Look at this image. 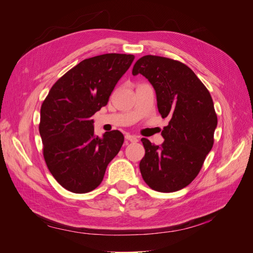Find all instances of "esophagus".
I'll return each instance as SVG.
<instances>
[{
  "label": "esophagus",
  "instance_id": "1",
  "mask_svg": "<svg viewBox=\"0 0 253 253\" xmlns=\"http://www.w3.org/2000/svg\"><path fill=\"white\" fill-rule=\"evenodd\" d=\"M126 139L129 142H137L138 141V138H137L136 136H133V135H126Z\"/></svg>",
  "mask_w": 253,
  "mask_h": 253
}]
</instances>
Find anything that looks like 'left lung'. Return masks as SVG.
<instances>
[{
    "label": "left lung",
    "mask_w": 253,
    "mask_h": 253,
    "mask_svg": "<svg viewBox=\"0 0 253 253\" xmlns=\"http://www.w3.org/2000/svg\"><path fill=\"white\" fill-rule=\"evenodd\" d=\"M132 74H141L155 89L158 112L170 119L162 145L142 138L145 154L142 178L158 192H175L190 185L213 147L217 116L209 90L190 67L179 61L143 56Z\"/></svg>",
    "instance_id": "8db88e82"
}]
</instances>
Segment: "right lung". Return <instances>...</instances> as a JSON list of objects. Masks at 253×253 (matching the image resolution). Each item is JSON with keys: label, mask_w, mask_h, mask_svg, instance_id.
Wrapping results in <instances>:
<instances>
[{"label": "right lung", "mask_w": 253, "mask_h": 253, "mask_svg": "<svg viewBox=\"0 0 253 253\" xmlns=\"http://www.w3.org/2000/svg\"><path fill=\"white\" fill-rule=\"evenodd\" d=\"M134 58L105 53L83 60L53 84L42 103L39 131L45 163L71 192L96 189L122 147L125 137L117 129L96 136L91 117L108 104Z\"/></svg>", "instance_id": "1"}]
</instances>
